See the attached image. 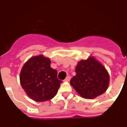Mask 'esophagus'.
I'll use <instances>...</instances> for the list:
<instances>
[{
	"label": "esophagus",
	"mask_w": 127,
	"mask_h": 127,
	"mask_svg": "<svg viewBox=\"0 0 127 127\" xmlns=\"http://www.w3.org/2000/svg\"><path fill=\"white\" fill-rule=\"evenodd\" d=\"M70 79H71V77H70L69 76H67V77H66V79H64V81H67V82H68V81H70Z\"/></svg>",
	"instance_id": "esophagus-1"
}]
</instances>
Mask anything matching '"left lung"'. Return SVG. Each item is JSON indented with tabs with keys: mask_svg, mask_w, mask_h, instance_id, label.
<instances>
[{
	"mask_svg": "<svg viewBox=\"0 0 127 127\" xmlns=\"http://www.w3.org/2000/svg\"><path fill=\"white\" fill-rule=\"evenodd\" d=\"M75 71L76 75L70 84L82 97L93 99L105 92L109 86V74L94 58L90 57L79 61Z\"/></svg>",
	"mask_w": 127,
	"mask_h": 127,
	"instance_id": "left-lung-1",
	"label": "left lung"
}]
</instances>
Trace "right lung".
I'll list each match as a JSON object with an SVG mask.
<instances>
[{
    "label": "right lung",
    "mask_w": 127,
    "mask_h": 127,
    "mask_svg": "<svg viewBox=\"0 0 127 127\" xmlns=\"http://www.w3.org/2000/svg\"><path fill=\"white\" fill-rule=\"evenodd\" d=\"M51 61L43 55L31 58L22 69L21 86L27 94L36 102H45L56 95L62 81L50 66Z\"/></svg>",
    "instance_id": "add662e5"
}]
</instances>
